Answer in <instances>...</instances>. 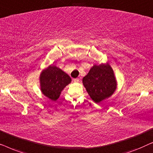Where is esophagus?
Instances as JSON below:
<instances>
[{"mask_svg": "<svg viewBox=\"0 0 153 153\" xmlns=\"http://www.w3.org/2000/svg\"><path fill=\"white\" fill-rule=\"evenodd\" d=\"M73 81H74V82H79V78L74 79H73Z\"/></svg>", "mask_w": 153, "mask_h": 153, "instance_id": "34e87169", "label": "esophagus"}]
</instances>
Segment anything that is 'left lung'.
<instances>
[{"mask_svg": "<svg viewBox=\"0 0 153 153\" xmlns=\"http://www.w3.org/2000/svg\"><path fill=\"white\" fill-rule=\"evenodd\" d=\"M83 84L95 103L109 97L117 86L114 71L108 63L95 65L83 78Z\"/></svg>", "mask_w": 153, "mask_h": 153, "instance_id": "left-lung-1", "label": "left lung"}]
</instances>
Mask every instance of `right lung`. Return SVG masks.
<instances>
[{"label":"right lung","mask_w":153,"mask_h":153,"mask_svg":"<svg viewBox=\"0 0 153 153\" xmlns=\"http://www.w3.org/2000/svg\"><path fill=\"white\" fill-rule=\"evenodd\" d=\"M41 91L46 97L55 101L61 91L72 79L65 72L54 65H50L43 70L39 77Z\"/></svg>","instance_id":"1"}]
</instances>
